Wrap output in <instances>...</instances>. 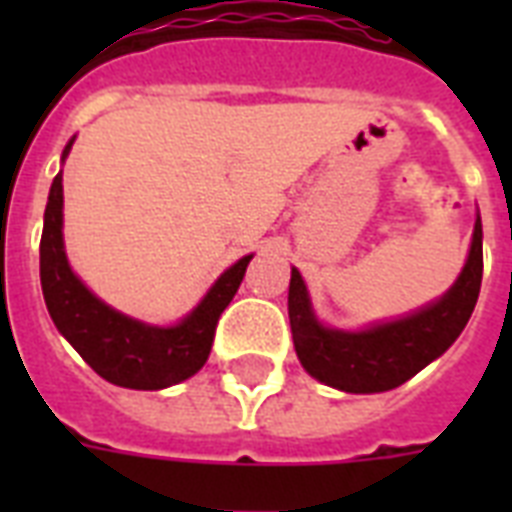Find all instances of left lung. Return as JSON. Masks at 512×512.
Masks as SVG:
<instances>
[{"mask_svg": "<svg viewBox=\"0 0 512 512\" xmlns=\"http://www.w3.org/2000/svg\"><path fill=\"white\" fill-rule=\"evenodd\" d=\"M481 217L476 220L468 263L460 279L438 303L364 332L321 327L311 311L308 289L292 268L289 279V327L300 364L324 385L345 393H382L404 385L409 377L444 353L468 324L484 276Z\"/></svg>", "mask_w": 512, "mask_h": 512, "instance_id": "obj_1", "label": "left lung"}]
</instances>
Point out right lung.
I'll return each mask as SVG.
<instances>
[{
    "label": "right lung",
    "instance_id": "obj_1",
    "mask_svg": "<svg viewBox=\"0 0 512 512\" xmlns=\"http://www.w3.org/2000/svg\"><path fill=\"white\" fill-rule=\"evenodd\" d=\"M74 143V140H71ZM63 159L68 156V148ZM63 177L55 175L44 209L39 276L47 311L76 353L103 380L132 390H162L188 380L204 366L215 340L220 313L236 295L252 255L215 281L196 311L177 327H148L108 308L76 279L63 252Z\"/></svg>",
    "mask_w": 512,
    "mask_h": 512
}]
</instances>
